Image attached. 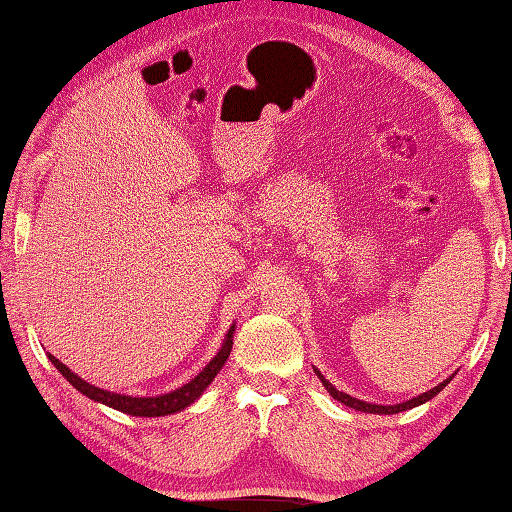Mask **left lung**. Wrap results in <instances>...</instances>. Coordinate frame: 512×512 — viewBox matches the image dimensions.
I'll list each match as a JSON object with an SVG mask.
<instances>
[{"mask_svg": "<svg viewBox=\"0 0 512 512\" xmlns=\"http://www.w3.org/2000/svg\"><path fill=\"white\" fill-rule=\"evenodd\" d=\"M315 374H318V378L322 380V385L327 387V392H329L333 398H336V401L345 403L347 407H353V410H358V412H369V414H398V412L412 410V407H418V405H423V403L430 401V398H434L436 394H439L441 389L452 380V376H450L448 380H443L441 385H436L434 389H430V392H423L421 396H414V398H410V401H405V403H398V405H376V403L360 401V398H353V396H349V394H345V392H338V389L333 387V385L329 383V380L320 374L318 369H315Z\"/></svg>", "mask_w": 512, "mask_h": 512, "instance_id": "1", "label": "left lung"}]
</instances>
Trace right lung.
Segmentation results:
<instances>
[{
    "label": "right lung",
    "instance_id": "1",
    "mask_svg": "<svg viewBox=\"0 0 512 512\" xmlns=\"http://www.w3.org/2000/svg\"><path fill=\"white\" fill-rule=\"evenodd\" d=\"M232 333H235V324H232L230 331L226 333V340L221 349L217 351V356L212 358L206 367H203L197 376H194L190 383H185L183 387L174 389L170 394H161V396H125V394H116V392H107V389H100L96 385H89L87 380H82L78 374H73V371L62 365V362L51 356L49 353V360L55 365V369L60 371V374L69 380V383L78 389L80 394H85L87 398L96 403H102L107 407H114V410L123 412V414H132V416H167V414H174V412H181L185 407L192 405L197 398L206 392V387L215 380V376L221 371V367L226 365V360L232 351Z\"/></svg>",
    "mask_w": 512,
    "mask_h": 512
}]
</instances>
